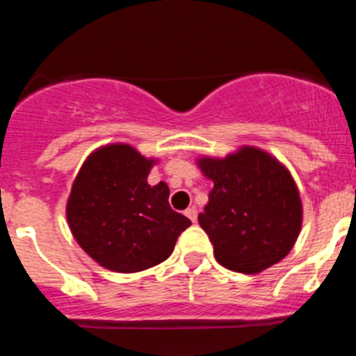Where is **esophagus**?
<instances>
[{"label":"esophagus","mask_w":356,"mask_h":356,"mask_svg":"<svg viewBox=\"0 0 356 356\" xmlns=\"http://www.w3.org/2000/svg\"><path fill=\"white\" fill-rule=\"evenodd\" d=\"M185 216H187L188 219H191V221H193V222H196V219H197V210L194 209V207H193V209H187V210H185Z\"/></svg>","instance_id":"1"}]
</instances>
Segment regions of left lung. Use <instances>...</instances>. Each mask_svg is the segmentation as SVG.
<instances>
[{"instance_id":"1","label":"left lung","mask_w":356,"mask_h":356,"mask_svg":"<svg viewBox=\"0 0 356 356\" xmlns=\"http://www.w3.org/2000/svg\"><path fill=\"white\" fill-rule=\"evenodd\" d=\"M213 181L200 226L229 271L254 275L285 259L300 235L303 207L291 172L269 153L244 146L226 159L197 160Z\"/></svg>"}]
</instances>
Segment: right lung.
Listing matches in <instances>:
<instances>
[{
	"label": "right lung",
	"mask_w": 356,
	"mask_h": 356,
	"mask_svg": "<svg viewBox=\"0 0 356 356\" xmlns=\"http://www.w3.org/2000/svg\"><path fill=\"white\" fill-rule=\"evenodd\" d=\"M153 163L128 144H110L85 160L72 184L69 228L110 271L139 273L163 262L191 226L169 205L168 185L147 184Z\"/></svg>",
	"instance_id": "add662e5"
}]
</instances>
